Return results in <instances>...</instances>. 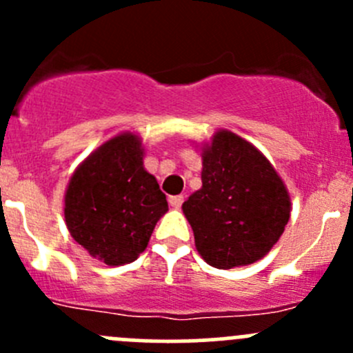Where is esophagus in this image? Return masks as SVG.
<instances>
[{
	"instance_id": "1",
	"label": "esophagus",
	"mask_w": 353,
	"mask_h": 353,
	"mask_svg": "<svg viewBox=\"0 0 353 353\" xmlns=\"http://www.w3.org/2000/svg\"><path fill=\"white\" fill-rule=\"evenodd\" d=\"M183 201H184L183 194H176V196H169V203H170V206H172V208H179V206L183 205Z\"/></svg>"
}]
</instances>
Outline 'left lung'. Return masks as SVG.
<instances>
[{
	"mask_svg": "<svg viewBox=\"0 0 353 353\" xmlns=\"http://www.w3.org/2000/svg\"><path fill=\"white\" fill-rule=\"evenodd\" d=\"M198 147V145H196ZM201 188L183 203L199 256L230 270L265 258L290 219V194L259 148L229 130L201 143Z\"/></svg>",
	"mask_w": 353,
	"mask_h": 353,
	"instance_id": "8db88e82",
	"label": "left lung"
}]
</instances>
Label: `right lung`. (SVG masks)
Returning a JSON list of instances; mask_svg holds the SVG:
<instances>
[{"label": "right lung", "instance_id": "obj_1", "mask_svg": "<svg viewBox=\"0 0 353 353\" xmlns=\"http://www.w3.org/2000/svg\"><path fill=\"white\" fill-rule=\"evenodd\" d=\"M143 157L140 134L123 131L95 148L66 186L63 212L71 237L108 266L133 263L169 210Z\"/></svg>", "mask_w": 353, "mask_h": 353}]
</instances>
